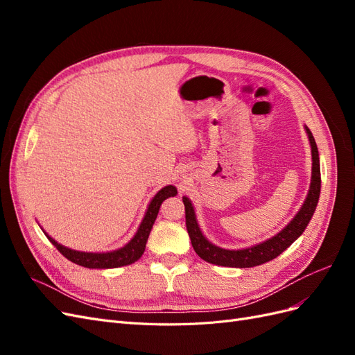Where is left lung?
<instances>
[{
	"label": "left lung",
	"instance_id": "left-lung-1",
	"mask_svg": "<svg viewBox=\"0 0 355 355\" xmlns=\"http://www.w3.org/2000/svg\"><path fill=\"white\" fill-rule=\"evenodd\" d=\"M305 130L311 144V154H313V171H311V185L304 206L300 207L296 216L290 220L283 231L278 232L270 240L263 243L254 244L252 247L241 250H227L211 244L206 237H204L196 218L194 207L189 198L184 197L185 204V219H187V230L189 234V239L194 247L196 253L201 257L202 261H206L213 265L220 266H231V268H252L262 265L265 262L272 261L274 257L282 254L287 247L292 244L297 237L302 235L305 231L306 225L309 223L311 218L315 211L317 202L320 198V188H321V176H320V158H318V149L317 144L314 141L313 133L309 132V128L305 125Z\"/></svg>",
	"mask_w": 355,
	"mask_h": 355
}]
</instances>
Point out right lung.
I'll return each instance as SVG.
<instances>
[{"label": "right lung", "instance_id": "obj_1", "mask_svg": "<svg viewBox=\"0 0 355 355\" xmlns=\"http://www.w3.org/2000/svg\"><path fill=\"white\" fill-rule=\"evenodd\" d=\"M178 194V189L173 185L164 187L161 191H158L155 197L151 200L148 206V210L145 213V218L139 227L135 237L128 241L124 247L114 252H106V253H89V252H78L68 249V247L59 244L56 240H53L50 235L47 239L50 243L56 247V249L67 257L68 261L81 265L84 268H98V270H108V268H118L124 265H130L141 259V256L145 252V245L149 237V232L153 230V225L157 219V214L159 210L161 202H163L168 197H175Z\"/></svg>", "mask_w": 355, "mask_h": 355}]
</instances>
